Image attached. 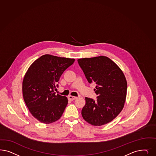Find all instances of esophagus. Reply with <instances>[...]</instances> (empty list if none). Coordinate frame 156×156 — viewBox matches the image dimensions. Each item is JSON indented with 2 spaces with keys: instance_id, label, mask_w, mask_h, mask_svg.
Instances as JSON below:
<instances>
[{
  "instance_id": "1",
  "label": "esophagus",
  "mask_w": 156,
  "mask_h": 156,
  "mask_svg": "<svg viewBox=\"0 0 156 156\" xmlns=\"http://www.w3.org/2000/svg\"><path fill=\"white\" fill-rule=\"evenodd\" d=\"M68 99L70 101H73V100H75L76 99H77V97L73 96H68Z\"/></svg>"
}]
</instances>
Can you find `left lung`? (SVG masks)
I'll return each instance as SVG.
<instances>
[{
	"label": "left lung",
	"mask_w": 156,
	"mask_h": 156,
	"mask_svg": "<svg viewBox=\"0 0 156 156\" xmlns=\"http://www.w3.org/2000/svg\"><path fill=\"white\" fill-rule=\"evenodd\" d=\"M89 83H95L97 99L86 98L81 110L83 119L94 126L104 125L115 119L126 101L127 81L122 70L106 56L77 60Z\"/></svg>",
	"instance_id": "8db88e82"
}]
</instances>
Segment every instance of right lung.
Masks as SVG:
<instances>
[{"label": "right lung", "mask_w": 156, "mask_h": 156, "mask_svg": "<svg viewBox=\"0 0 156 156\" xmlns=\"http://www.w3.org/2000/svg\"><path fill=\"white\" fill-rule=\"evenodd\" d=\"M74 61V58L45 55L26 72L22 83L23 99L31 114L41 123L55 122L62 115L68 99L55 95L54 89L61 75Z\"/></svg>", "instance_id": "obj_1"}]
</instances>
